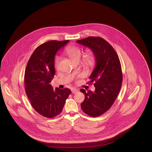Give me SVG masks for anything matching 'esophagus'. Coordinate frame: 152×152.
I'll list each match as a JSON object with an SVG mask.
<instances>
[{"label": "esophagus", "instance_id": "esophagus-1", "mask_svg": "<svg viewBox=\"0 0 152 152\" xmlns=\"http://www.w3.org/2000/svg\"><path fill=\"white\" fill-rule=\"evenodd\" d=\"M71 91H72V93L73 94H76L79 92V91L77 89H75V88H72L71 89Z\"/></svg>", "mask_w": 152, "mask_h": 152}]
</instances>
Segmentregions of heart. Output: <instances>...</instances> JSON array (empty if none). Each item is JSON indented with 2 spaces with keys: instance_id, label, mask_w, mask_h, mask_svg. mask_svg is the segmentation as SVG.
Listing matches in <instances>:
<instances>
[{
  "instance_id": "1",
  "label": "heart",
  "mask_w": 152,
  "mask_h": 152,
  "mask_svg": "<svg viewBox=\"0 0 152 152\" xmlns=\"http://www.w3.org/2000/svg\"><path fill=\"white\" fill-rule=\"evenodd\" d=\"M65 52L67 55L71 58L74 62H77L79 61L81 55V51L78 46L76 45H70L68 47ZM59 57H56L55 59V65L57 66L59 61ZM96 61V56L94 52L92 50H88L84 53L83 58L81 60L82 64L84 66H89L94 65Z\"/></svg>"
}]
</instances>
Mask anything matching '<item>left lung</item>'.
Returning a JSON list of instances; mask_svg holds the SVG:
<instances>
[{
  "mask_svg": "<svg viewBox=\"0 0 152 152\" xmlns=\"http://www.w3.org/2000/svg\"><path fill=\"white\" fill-rule=\"evenodd\" d=\"M76 42L89 48L96 56V67L89 81V84L94 83L95 91L86 92L84 89H80L85 95L81 107L88 115L98 117L110 108L120 91L123 82L120 61L112 46L102 37L89 36Z\"/></svg>",
  "mask_w": 152,
  "mask_h": 152,
  "instance_id": "left-lung-1",
  "label": "left lung"
}]
</instances>
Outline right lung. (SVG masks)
Here are the masks:
<instances>
[{"label": "right lung", "instance_id": "right-lung-1", "mask_svg": "<svg viewBox=\"0 0 152 152\" xmlns=\"http://www.w3.org/2000/svg\"><path fill=\"white\" fill-rule=\"evenodd\" d=\"M69 42L51 40L37 47L29 58L24 74L26 93L36 112L47 118L59 115L71 91L53 90L50 83L55 73V56Z\"/></svg>", "mask_w": 152, "mask_h": 152}]
</instances>
